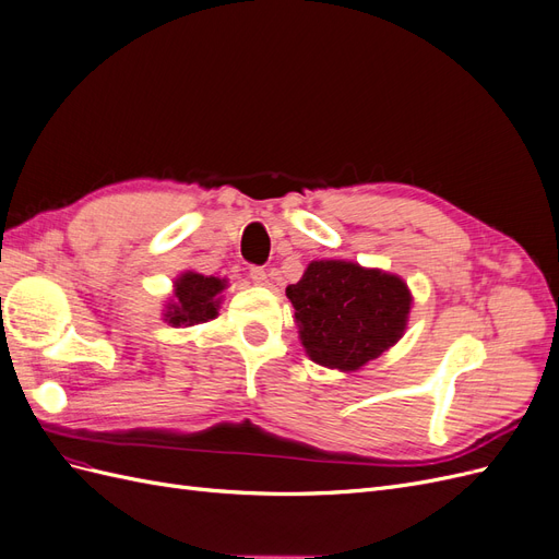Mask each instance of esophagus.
<instances>
[{"label":"esophagus","instance_id":"obj_1","mask_svg":"<svg viewBox=\"0 0 559 559\" xmlns=\"http://www.w3.org/2000/svg\"><path fill=\"white\" fill-rule=\"evenodd\" d=\"M249 280L253 282V284H267V273H265V267H261V265H251L249 267Z\"/></svg>","mask_w":559,"mask_h":559}]
</instances>
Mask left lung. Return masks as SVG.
Segmentation results:
<instances>
[{"label": "left lung", "instance_id": "left-lung-1", "mask_svg": "<svg viewBox=\"0 0 559 559\" xmlns=\"http://www.w3.org/2000/svg\"><path fill=\"white\" fill-rule=\"evenodd\" d=\"M286 298L310 359L337 370H357L392 347L413 300L401 277L347 261H312Z\"/></svg>", "mask_w": 559, "mask_h": 559}]
</instances>
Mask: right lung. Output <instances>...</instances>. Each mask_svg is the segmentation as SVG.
I'll list each match as a JSON object with an SVG mask.
<instances>
[{
  "mask_svg": "<svg viewBox=\"0 0 559 559\" xmlns=\"http://www.w3.org/2000/svg\"><path fill=\"white\" fill-rule=\"evenodd\" d=\"M224 280L186 273L177 280L175 289V302L167 310V321L175 326H191L200 324V321H210L216 317L218 308V294L224 292Z\"/></svg>",
  "mask_w": 559,
  "mask_h": 559,
  "instance_id": "right-lung-1",
  "label": "right lung"
}]
</instances>
